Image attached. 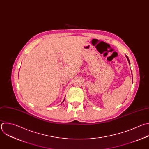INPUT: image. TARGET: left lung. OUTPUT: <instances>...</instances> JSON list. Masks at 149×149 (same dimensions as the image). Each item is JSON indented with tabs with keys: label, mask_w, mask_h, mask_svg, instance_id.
<instances>
[{
	"label": "left lung",
	"mask_w": 149,
	"mask_h": 149,
	"mask_svg": "<svg viewBox=\"0 0 149 149\" xmlns=\"http://www.w3.org/2000/svg\"><path fill=\"white\" fill-rule=\"evenodd\" d=\"M126 58H127V61H128V62H129V65H130V62H129V58H128V57L126 55Z\"/></svg>",
	"instance_id": "left-lung-1"
}]
</instances>
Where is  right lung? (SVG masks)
Wrapping results in <instances>:
<instances>
[{
  "label": "right lung",
  "instance_id": "right-lung-1",
  "mask_svg": "<svg viewBox=\"0 0 149 149\" xmlns=\"http://www.w3.org/2000/svg\"><path fill=\"white\" fill-rule=\"evenodd\" d=\"M65 101V100H63V101Z\"/></svg>",
  "mask_w": 149,
  "mask_h": 149
}]
</instances>
